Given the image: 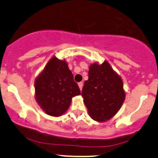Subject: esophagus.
Returning a JSON list of instances; mask_svg holds the SVG:
<instances>
[{
  "mask_svg": "<svg viewBox=\"0 0 158 158\" xmlns=\"http://www.w3.org/2000/svg\"><path fill=\"white\" fill-rule=\"evenodd\" d=\"M78 85H79V88H80V90H82V87H83V82H79L78 83Z\"/></svg>",
  "mask_w": 158,
  "mask_h": 158,
  "instance_id": "obj_1",
  "label": "esophagus"
}]
</instances>
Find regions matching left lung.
Returning <instances> with one entry per match:
<instances>
[{
	"instance_id": "1",
	"label": "left lung",
	"mask_w": 158,
	"mask_h": 158,
	"mask_svg": "<svg viewBox=\"0 0 158 158\" xmlns=\"http://www.w3.org/2000/svg\"><path fill=\"white\" fill-rule=\"evenodd\" d=\"M81 96L90 117L98 122H105L120 109L126 93L121 77L106 61L101 64H90Z\"/></svg>"
}]
</instances>
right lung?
<instances>
[{
    "mask_svg": "<svg viewBox=\"0 0 158 158\" xmlns=\"http://www.w3.org/2000/svg\"><path fill=\"white\" fill-rule=\"evenodd\" d=\"M36 102L48 115L59 117L67 111L72 98L80 95L68 63L53 56L35 80Z\"/></svg>",
    "mask_w": 158,
    "mask_h": 158,
    "instance_id": "add662e5",
    "label": "right lung"
}]
</instances>
